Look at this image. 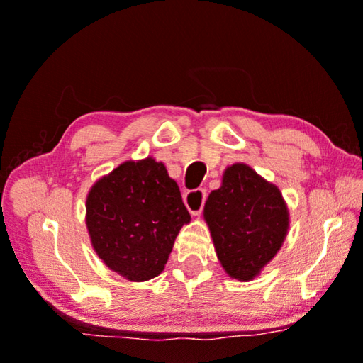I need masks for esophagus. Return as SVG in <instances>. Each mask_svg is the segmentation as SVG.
Masks as SVG:
<instances>
[{
  "mask_svg": "<svg viewBox=\"0 0 363 363\" xmlns=\"http://www.w3.org/2000/svg\"><path fill=\"white\" fill-rule=\"evenodd\" d=\"M206 200V191L205 190H191L186 191L185 196H183V201L188 208V211L191 213L193 216H198L203 210V205H205Z\"/></svg>",
  "mask_w": 363,
  "mask_h": 363,
  "instance_id": "1",
  "label": "esophagus"
}]
</instances>
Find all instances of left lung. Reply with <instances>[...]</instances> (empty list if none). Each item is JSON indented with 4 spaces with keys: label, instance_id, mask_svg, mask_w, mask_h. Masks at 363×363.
Wrapping results in <instances>:
<instances>
[{
    "label": "left lung",
    "instance_id": "left-lung-1",
    "mask_svg": "<svg viewBox=\"0 0 363 363\" xmlns=\"http://www.w3.org/2000/svg\"><path fill=\"white\" fill-rule=\"evenodd\" d=\"M218 261L231 279L247 282L274 259L289 231V208L279 188L246 163L223 172L221 186L203 210Z\"/></svg>",
    "mask_w": 363,
    "mask_h": 363
}]
</instances>
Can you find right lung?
I'll return each mask as SVG.
<instances>
[{"label":"right lung","mask_w":363,"mask_h":363,"mask_svg":"<svg viewBox=\"0 0 363 363\" xmlns=\"http://www.w3.org/2000/svg\"><path fill=\"white\" fill-rule=\"evenodd\" d=\"M190 221L177 182L152 157L121 163L86 198L94 251L130 282L153 279L165 269L178 233Z\"/></svg>","instance_id":"add662e5"}]
</instances>
